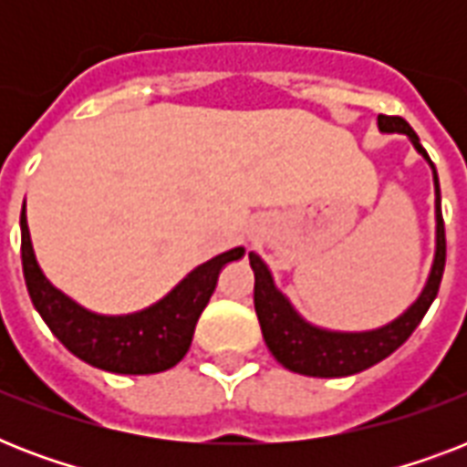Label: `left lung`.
Wrapping results in <instances>:
<instances>
[{
	"mask_svg": "<svg viewBox=\"0 0 467 467\" xmlns=\"http://www.w3.org/2000/svg\"><path fill=\"white\" fill-rule=\"evenodd\" d=\"M378 128L383 133L407 135L421 157L434 169L436 186V254L434 266L429 274L424 291L414 306L402 312L395 322L373 329V332H329L312 327L293 310L285 296L274 285L271 271L256 254H249V264L254 269V310L262 325V334L266 347L284 368L312 378H341L354 376L361 370L376 366L400 348L410 339V334L417 329L421 317L434 303L439 285H441L443 266H446V233H443L441 218V191H439V176H436L434 161L429 160L427 150L420 145V138L410 123L400 116H378Z\"/></svg>",
	"mask_w": 467,
	"mask_h": 467,
	"instance_id": "left-lung-1",
	"label": "left lung"
}]
</instances>
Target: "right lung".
I'll use <instances>...</instances> for the list:
<instances>
[{
    "mask_svg": "<svg viewBox=\"0 0 467 467\" xmlns=\"http://www.w3.org/2000/svg\"><path fill=\"white\" fill-rule=\"evenodd\" d=\"M242 254L244 249L234 247L213 256L211 262L191 271L167 298L148 310L106 317L77 306L43 276L26 225V205L21 211V264L33 306L46 319L50 332L77 358L111 373L148 376L182 361L191 347L198 317L215 291L220 269L227 262L242 259Z\"/></svg>",
    "mask_w": 467,
    "mask_h": 467,
    "instance_id": "add662e5",
    "label": "right lung"
}]
</instances>
